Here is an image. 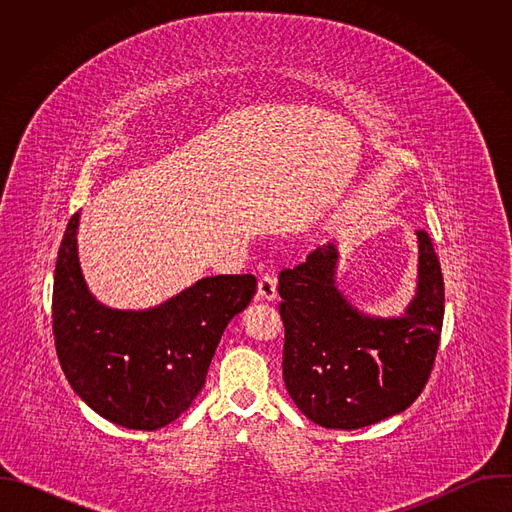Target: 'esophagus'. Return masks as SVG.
<instances>
[{"instance_id": "34e87169", "label": "esophagus", "mask_w": 512, "mask_h": 512, "mask_svg": "<svg viewBox=\"0 0 512 512\" xmlns=\"http://www.w3.org/2000/svg\"><path fill=\"white\" fill-rule=\"evenodd\" d=\"M257 296L261 300H267V302H273L277 298V279L269 273H263L259 277V285H257Z\"/></svg>"}]
</instances>
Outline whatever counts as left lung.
Returning <instances> with one entry per match:
<instances>
[{
	"mask_svg": "<svg viewBox=\"0 0 512 512\" xmlns=\"http://www.w3.org/2000/svg\"><path fill=\"white\" fill-rule=\"evenodd\" d=\"M417 281L399 316L360 312L336 285L338 247H316L279 273L283 381L314 423L358 429L405 411L423 391L444 322V277L419 231Z\"/></svg>",
	"mask_w": 512,
	"mask_h": 512,
	"instance_id": "1",
	"label": "left lung"
}]
</instances>
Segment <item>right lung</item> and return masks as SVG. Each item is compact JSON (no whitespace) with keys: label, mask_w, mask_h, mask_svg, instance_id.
<instances>
[{"label":"right lung","mask_w":512,"mask_h":512,"mask_svg":"<svg viewBox=\"0 0 512 512\" xmlns=\"http://www.w3.org/2000/svg\"><path fill=\"white\" fill-rule=\"evenodd\" d=\"M81 212L66 225L52 291L60 367L101 417L154 431L178 419L200 393L227 324L255 296L253 275L202 277L148 310L101 304L79 261Z\"/></svg>","instance_id":"right-lung-1"}]
</instances>
